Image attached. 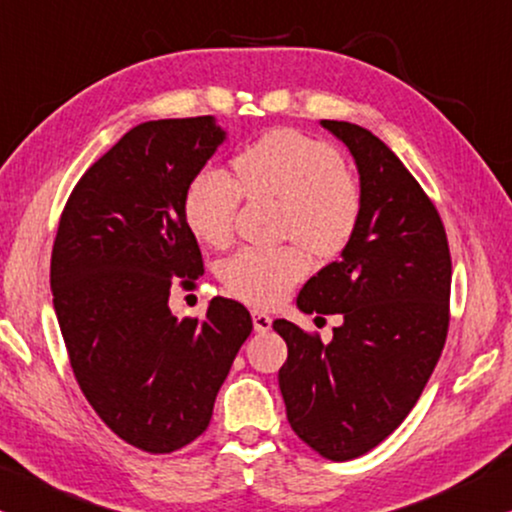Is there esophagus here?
Returning a JSON list of instances; mask_svg holds the SVG:
<instances>
[{"mask_svg": "<svg viewBox=\"0 0 512 512\" xmlns=\"http://www.w3.org/2000/svg\"><path fill=\"white\" fill-rule=\"evenodd\" d=\"M252 325H255V332H269L271 330V316L260 309L252 311Z\"/></svg>", "mask_w": 512, "mask_h": 512, "instance_id": "esophagus-1", "label": "esophagus"}]
</instances>
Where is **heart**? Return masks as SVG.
<instances>
[{
    "instance_id": "heart-1",
    "label": "heart",
    "mask_w": 512,
    "mask_h": 512,
    "mask_svg": "<svg viewBox=\"0 0 512 512\" xmlns=\"http://www.w3.org/2000/svg\"><path fill=\"white\" fill-rule=\"evenodd\" d=\"M234 180L206 168L185 194L189 229L203 243L231 241L243 196L278 201V234L295 238L318 260H332L351 243L363 210V194L335 147L309 135L271 131L241 149L231 161ZM309 262L295 245L245 248L222 267L227 292L257 306H271L306 276Z\"/></svg>"
}]
</instances>
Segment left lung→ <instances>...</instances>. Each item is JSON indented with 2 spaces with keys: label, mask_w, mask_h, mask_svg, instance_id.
<instances>
[{
  "label": "left lung",
  "mask_w": 512,
  "mask_h": 512,
  "mask_svg": "<svg viewBox=\"0 0 512 512\" xmlns=\"http://www.w3.org/2000/svg\"><path fill=\"white\" fill-rule=\"evenodd\" d=\"M351 149L363 210L342 260L299 290L304 313H342L332 342L274 320L288 344L278 370L292 431L330 461L386 440L417 405L449 330L452 257L438 208L367 128L320 121Z\"/></svg>",
  "instance_id": "8db88e82"
}]
</instances>
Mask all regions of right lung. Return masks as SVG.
Masks as SVG:
<instances>
[{
    "mask_svg": "<svg viewBox=\"0 0 512 512\" xmlns=\"http://www.w3.org/2000/svg\"><path fill=\"white\" fill-rule=\"evenodd\" d=\"M222 140L213 117L131 128L81 175L53 241V306L74 379L109 431L149 454L206 431L252 332L234 299L215 297L206 318L168 306L175 285L194 290L203 274L185 194Z\"/></svg>",
    "mask_w": 512,
    "mask_h": 512,
    "instance_id": "1",
    "label": "right lung"
}]
</instances>
